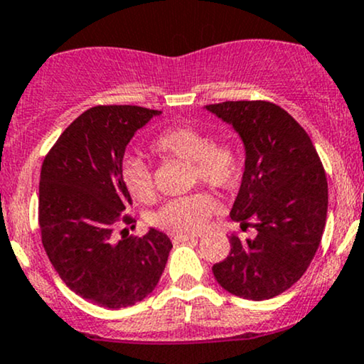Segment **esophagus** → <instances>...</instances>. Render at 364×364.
I'll list each match as a JSON object with an SVG mask.
<instances>
[{
	"mask_svg": "<svg viewBox=\"0 0 364 364\" xmlns=\"http://www.w3.org/2000/svg\"><path fill=\"white\" fill-rule=\"evenodd\" d=\"M171 239H173V242H174V244H179V242H188V240H195V235L173 234V235H171Z\"/></svg>",
	"mask_w": 364,
	"mask_h": 364,
	"instance_id": "1",
	"label": "esophagus"
}]
</instances>
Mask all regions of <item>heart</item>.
<instances>
[{
	"mask_svg": "<svg viewBox=\"0 0 364 364\" xmlns=\"http://www.w3.org/2000/svg\"><path fill=\"white\" fill-rule=\"evenodd\" d=\"M152 149L159 154L190 161L195 179L213 188L234 186L242 169L240 152L234 144L229 140H210L207 132L190 125L164 129L152 140ZM122 181L135 200L147 201L154 195L151 169L139 157H127L124 161ZM213 207L215 203L207 193L169 200L152 215V225L171 234H196L207 225Z\"/></svg>",
	"mask_w": 364,
	"mask_h": 364,
	"instance_id": "heart-1",
	"label": "heart"
}]
</instances>
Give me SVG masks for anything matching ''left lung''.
I'll list each match as a JSON object with an SVG mask.
<instances>
[{"label":"left lung","mask_w":364,"mask_h":364,"mask_svg":"<svg viewBox=\"0 0 364 364\" xmlns=\"http://www.w3.org/2000/svg\"><path fill=\"white\" fill-rule=\"evenodd\" d=\"M205 108L242 139L246 163L230 218L257 230L254 239L232 235L229 256L213 264V277L240 299H273L299 282L321 244L329 201L326 171L309 134L278 105Z\"/></svg>","instance_id":"left-lung-1"}]
</instances>
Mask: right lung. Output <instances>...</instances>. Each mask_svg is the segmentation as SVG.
Listing matches in <instances>:
<instances>
[{"label": "right lung", "instance_id": "right-lung-1", "mask_svg": "<svg viewBox=\"0 0 364 364\" xmlns=\"http://www.w3.org/2000/svg\"><path fill=\"white\" fill-rule=\"evenodd\" d=\"M156 115L161 112L132 105H98L81 113L43 159L38 186L43 249L60 279L100 307H130L146 299L173 247L156 229L142 237H115L118 222H134L122 215L132 205L122 181L127 144Z\"/></svg>", "mask_w": 364, "mask_h": 364}]
</instances>
